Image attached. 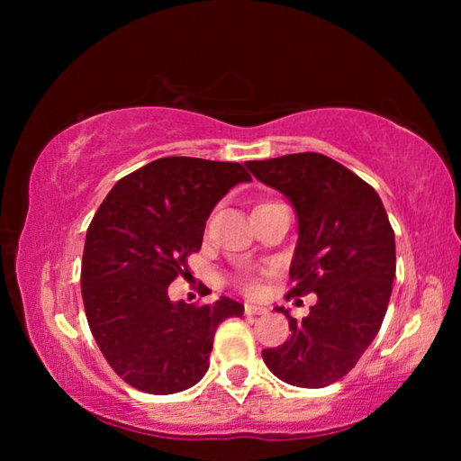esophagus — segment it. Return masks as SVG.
I'll use <instances>...</instances> for the list:
<instances>
[{"instance_id": "34e87169", "label": "esophagus", "mask_w": 461, "mask_h": 461, "mask_svg": "<svg viewBox=\"0 0 461 461\" xmlns=\"http://www.w3.org/2000/svg\"><path fill=\"white\" fill-rule=\"evenodd\" d=\"M244 313H246L248 317H252V315H264V313H267V309L258 307V305H246V307H244Z\"/></svg>"}]
</instances>
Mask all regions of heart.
Returning a JSON list of instances; mask_svg holds the SVG:
<instances>
[{
  "label": "heart",
  "mask_w": 461,
  "mask_h": 461,
  "mask_svg": "<svg viewBox=\"0 0 461 461\" xmlns=\"http://www.w3.org/2000/svg\"><path fill=\"white\" fill-rule=\"evenodd\" d=\"M244 286L248 288V291H256V288H258V285H256V280H252V278H246L244 280Z\"/></svg>",
  "instance_id": "heart-1"
}]
</instances>
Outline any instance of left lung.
<instances>
[{"instance_id":"obj_1","label":"left lung","mask_w":461,"mask_h":461,"mask_svg":"<svg viewBox=\"0 0 461 461\" xmlns=\"http://www.w3.org/2000/svg\"><path fill=\"white\" fill-rule=\"evenodd\" d=\"M246 167L283 193L299 220L286 299L317 294L301 321L276 307L291 338L262 349L264 364L286 384L330 386L357 364L386 315L396 272L386 209L368 183L325 154H286Z\"/></svg>"}]
</instances>
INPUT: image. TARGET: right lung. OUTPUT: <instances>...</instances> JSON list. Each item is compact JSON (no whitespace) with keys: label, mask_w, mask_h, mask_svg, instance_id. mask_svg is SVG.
Returning <instances> with one entry per match:
<instances>
[{"label":"right lung","mask_w":461,"mask_h":461,"mask_svg":"<svg viewBox=\"0 0 461 461\" xmlns=\"http://www.w3.org/2000/svg\"><path fill=\"white\" fill-rule=\"evenodd\" d=\"M252 176L238 162L167 156L120 178L87 230L85 315L113 372L142 393L173 394L205 376L217 325L244 315L228 296L212 305L168 299L199 252L209 213Z\"/></svg>","instance_id":"1"}]
</instances>
